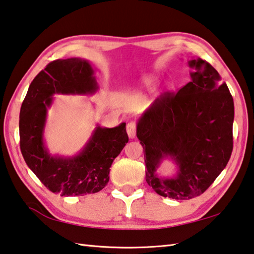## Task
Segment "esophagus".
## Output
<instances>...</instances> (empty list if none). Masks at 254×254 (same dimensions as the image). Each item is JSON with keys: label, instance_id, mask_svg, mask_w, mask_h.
<instances>
[{"label": "esophagus", "instance_id": "34e87169", "mask_svg": "<svg viewBox=\"0 0 254 254\" xmlns=\"http://www.w3.org/2000/svg\"><path fill=\"white\" fill-rule=\"evenodd\" d=\"M127 135L130 138H134L135 137L136 134V123L134 121H130L127 124Z\"/></svg>", "mask_w": 254, "mask_h": 254}]
</instances>
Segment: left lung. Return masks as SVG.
<instances>
[{
  "mask_svg": "<svg viewBox=\"0 0 254 254\" xmlns=\"http://www.w3.org/2000/svg\"><path fill=\"white\" fill-rule=\"evenodd\" d=\"M191 81L165 92L142 114L136 135L144 150L145 180L158 195L191 199L205 192L227 166L233 148V99L226 82L201 58L188 62ZM170 156L179 166L171 179L156 171Z\"/></svg>",
  "mask_w": 254,
  "mask_h": 254,
  "instance_id": "1",
  "label": "left lung"
}]
</instances>
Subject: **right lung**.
I'll return each instance as SVG.
<instances>
[{"mask_svg":"<svg viewBox=\"0 0 254 254\" xmlns=\"http://www.w3.org/2000/svg\"><path fill=\"white\" fill-rule=\"evenodd\" d=\"M98 83L90 63L81 58L49 63L29 84L19 112V146L45 186L61 196H83L103 190L110 167L128 142L126 123L108 128L97 126L83 150L73 157L53 156L44 144L47 109L55 93L91 94Z\"/></svg>","mask_w":254,"mask_h":254,"instance_id":"add662e5","label":"right lung"}]
</instances>
